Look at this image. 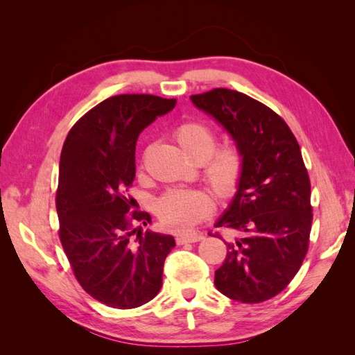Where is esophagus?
Segmentation results:
<instances>
[{
  "mask_svg": "<svg viewBox=\"0 0 355 355\" xmlns=\"http://www.w3.org/2000/svg\"><path fill=\"white\" fill-rule=\"evenodd\" d=\"M204 239L202 234H187V235H178L176 243L178 244H187V243H197Z\"/></svg>",
  "mask_w": 355,
  "mask_h": 355,
  "instance_id": "34e87169",
  "label": "esophagus"
}]
</instances>
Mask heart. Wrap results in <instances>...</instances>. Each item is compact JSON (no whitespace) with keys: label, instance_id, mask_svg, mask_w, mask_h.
<instances>
[{"label":"heart","instance_id":"obj_1","mask_svg":"<svg viewBox=\"0 0 355 355\" xmlns=\"http://www.w3.org/2000/svg\"><path fill=\"white\" fill-rule=\"evenodd\" d=\"M175 139L184 153L202 163V175L220 197L237 191L243 171L244 155L235 144L214 149L218 132L209 123L187 121L175 130ZM214 209V196L209 189H170L158 202V216L167 228L187 232L207 218Z\"/></svg>","mask_w":355,"mask_h":355}]
</instances>
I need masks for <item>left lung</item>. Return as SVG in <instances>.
I'll use <instances>...</instances> for the list:
<instances>
[{
	"label": "left lung",
	"instance_id": "8db88e82",
	"mask_svg": "<svg viewBox=\"0 0 355 355\" xmlns=\"http://www.w3.org/2000/svg\"><path fill=\"white\" fill-rule=\"evenodd\" d=\"M191 101L227 128L244 155L237 194L214 225L234 232L228 241L214 234L227 244L214 286L237 302H263L288 286L308 252L313 206L302 153L283 118L250 96L213 89Z\"/></svg>",
	"mask_w": 355,
	"mask_h": 355
}]
</instances>
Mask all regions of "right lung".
Listing matches in <instances>:
<instances>
[{
  "label": "right lung",
  "mask_w": 355,
  "mask_h": 355,
  "mask_svg": "<svg viewBox=\"0 0 355 355\" xmlns=\"http://www.w3.org/2000/svg\"><path fill=\"white\" fill-rule=\"evenodd\" d=\"M176 99L118 94L72 125L59 164V239L75 278L92 297L118 309L154 299L175 247L166 234L144 231L146 211H132L125 196L136 176L137 137Z\"/></svg>",
  "instance_id": "right-lung-1"
}]
</instances>
